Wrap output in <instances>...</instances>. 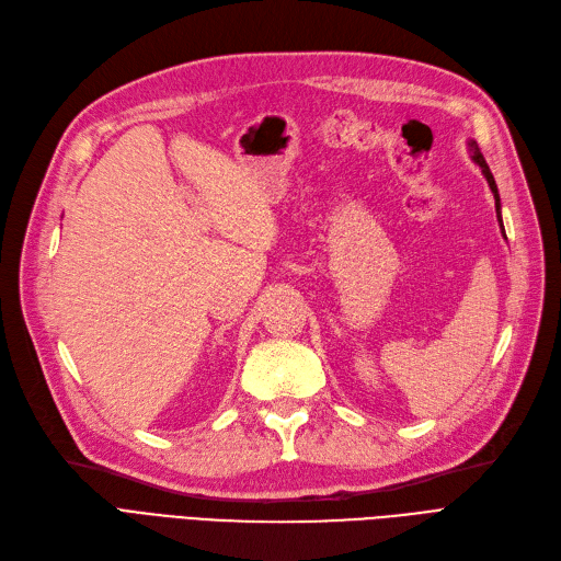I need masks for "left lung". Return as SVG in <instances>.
Segmentation results:
<instances>
[{"label":"left lung","mask_w":561,"mask_h":561,"mask_svg":"<svg viewBox=\"0 0 561 561\" xmlns=\"http://www.w3.org/2000/svg\"><path fill=\"white\" fill-rule=\"evenodd\" d=\"M469 150H471V160L482 169V176H485V179H488V183H490V190H492V195H494V206H496V220H499L501 229H504V222H501V199H499V190H496V183H494L492 171H490V167H488L485 158H482V152H480V148H478V144H476V141H469ZM504 237H506V234H504Z\"/></svg>","instance_id":"1"}]
</instances>
